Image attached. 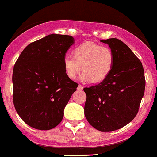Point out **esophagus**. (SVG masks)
Here are the masks:
<instances>
[{
  "instance_id": "34e87169",
  "label": "esophagus",
  "mask_w": 157,
  "mask_h": 157,
  "mask_svg": "<svg viewBox=\"0 0 157 157\" xmlns=\"http://www.w3.org/2000/svg\"><path fill=\"white\" fill-rule=\"evenodd\" d=\"M83 89V86H82V85L79 84L78 86H77V90H82Z\"/></svg>"
}]
</instances>
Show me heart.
<instances>
[{"label":"heart","mask_w":157,"mask_h":157,"mask_svg":"<svg viewBox=\"0 0 157 157\" xmlns=\"http://www.w3.org/2000/svg\"><path fill=\"white\" fill-rule=\"evenodd\" d=\"M63 64L69 78L75 79L82 70L81 79L83 81L99 83L110 74L113 67L114 55L107 47L86 42L74 49V56L65 55Z\"/></svg>","instance_id":"obj_1"}]
</instances>
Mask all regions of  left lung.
Returning a JSON list of instances; mask_svg holds the SVG:
<instances>
[{
	"label": "left lung",
	"mask_w": 157,
	"mask_h": 157,
	"mask_svg": "<svg viewBox=\"0 0 157 157\" xmlns=\"http://www.w3.org/2000/svg\"><path fill=\"white\" fill-rule=\"evenodd\" d=\"M114 55L110 74L101 83L83 88L84 114L89 124L103 132L119 130L138 113L145 90L142 63L127 44L117 38L100 40Z\"/></svg>",
	"instance_id": "1"
}]
</instances>
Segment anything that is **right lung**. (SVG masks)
<instances>
[{
  "label": "right lung",
  "mask_w": 157,
  "mask_h": 157,
  "mask_svg": "<svg viewBox=\"0 0 157 157\" xmlns=\"http://www.w3.org/2000/svg\"><path fill=\"white\" fill-rule=\"evenodd\" d=\"M74 44L72 36L53 33L27 45L13 67V101L30 127L48 130L57 127L78 84L67 77L63 64Z\"/></svg>",
  "instance_id": "right-lung-1"
}]
</instances>
